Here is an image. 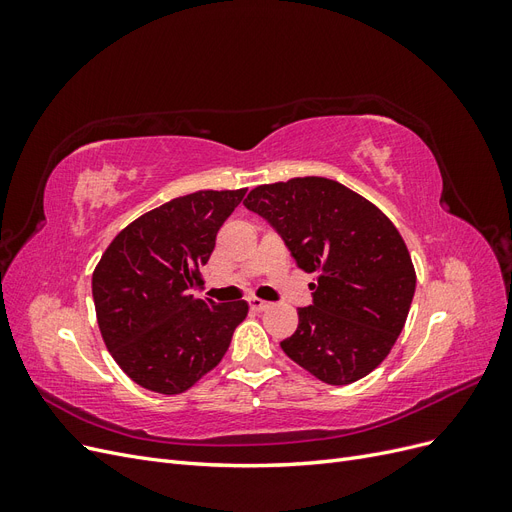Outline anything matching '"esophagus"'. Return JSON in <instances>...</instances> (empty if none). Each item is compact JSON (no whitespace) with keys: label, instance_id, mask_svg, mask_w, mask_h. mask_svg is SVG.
<instances>
[{"label":"esophagus","instance_id":"obj_1","mask_svg":"<svg viewBox=\"0 0 512 512\" xmlns=\"http://www.w3.org/2000/svg\"><path fill=\"white\" fill-rule=\"evenodd\" d=\"M247 303H250V307L254 309V312H265V309H269V305H271V303L262 301L258 297H250V299H247Z\"/></svg>","mask_w":512,"mask_h":512}]
</instances>
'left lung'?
<instances>
[{
  "instance_id": "1",
  "label": "left lung",
  "mask_w": 512,
  "mask_h": 512,
  "mask_svg": "<svg viewBox=\"0 0 512 512\" xmlns=\"http://www.w3.org/2000/svg\"><path fill=\"white\" fill-rule=\"evenodd\" d=\"M245 207L280 232L297 265L316 273L314 305L280 344L327 384L374 371L404 329L416 273L395 224L367 198L327 177L258 185Z\"/></svg>"
}]
</instances>
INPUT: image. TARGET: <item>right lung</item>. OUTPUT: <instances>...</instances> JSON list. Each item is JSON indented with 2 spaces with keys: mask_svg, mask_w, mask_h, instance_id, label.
I'll use <instances>...</instances> for the list:
<instances>
[{
  "mask_svg": "<svg viewBox=\"0 0 512 512\" xmlns=\"http://www.w3.org/2000/svg\"><path fill=\"white\" fill-rule=\"evenodd\" d=\"M245 192L173 198L123 228L96 265L91 292L102 339L143 389L188 391L222 361L245 320V301L215 303L190 294L215 235Z\"/></svg>",
  "mask_w": 512,
  "mask_h": 512,
  "instance_id": "add662e5",
  "label": "right lung"
}]
</instances>
